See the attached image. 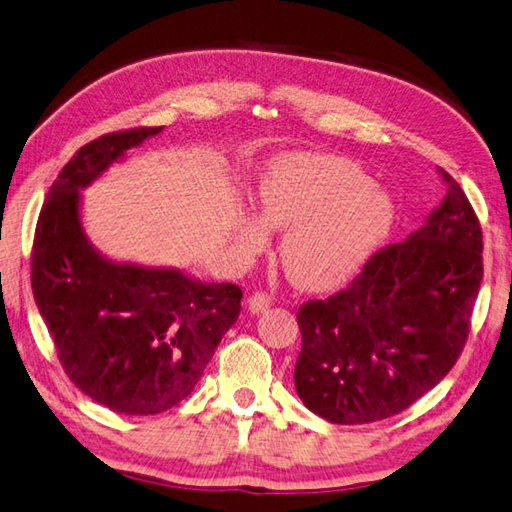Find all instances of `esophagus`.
Here are the masks:
<instances>
[{"mask_svg": "<svg viewBox=\"0 0 512 512\" xmlns=\"http://www.w3.org/2000/svg\"><path fill=\"white\" fill-rule=\"evenodd\" d=\"M271 295L269 293H265V291H256V293H252L249 295V310H252V313H263V310H267L269 306H271Z\"/></svg>", "mask_w": 512, "mask_h": 512, "instance_id": "esophagus-1", "label": "esophagus"}]
</instances>
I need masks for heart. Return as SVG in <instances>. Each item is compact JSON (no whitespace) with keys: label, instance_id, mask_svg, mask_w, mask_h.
<instances>
[{"label":"heart","instance_id":"obj_1","mask_svg":"<svg viewBox=\"0 0 512 512\" xmlns=\"http://www.w3.org/2000/svg\"><path fill=\"white\" fill-rule=\"evenodd\" d=\"M258 215L269 228H286L280 258L304 289H330L367 263L391 232V197L373 186L352 160L328 154L280 156L256 186ZM267 230L247 221L243 241L263 245Z\"/></svg>","mask_w":512,"mask_h":512}]
</instances>
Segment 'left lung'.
Instances as JSON below:
<instances>
[{"mask_svg":"<svg viewBox=\"0 0 512 512\" xmlns=\"http://www.w3.org/2000/svg\"><path fill=\"white\" fill-rule=\"evenodd\" d=\"M443 202L402 243L378 249L328 299L297 310L295 389L341 426L389 419L439 384L463 352L482 282V228L441 169Z\"/></svg>","mask_w":512,"mask_h":512,"instance_id":"1","label":"left lung"}]
</instances>
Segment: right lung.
Wrapping results in <instances>:
<instances>
[{"label":"right lung","instance_id":"1","mask_svg":"<svg viewBox=\"0 0 512 512\" xmlns=\"http://www.w3.org/2000/svg\"><path fill=\"white\" fill-rule=\"evenodd\" d=\"M160 130H119L80 147L47 193L30 258L32 293L62 369L84 395L123 415L180 404L241 313L236 284L110 263L82 232V186Z\"/></svg>","mask_w":512,"mask_h":512}]
</instances>
